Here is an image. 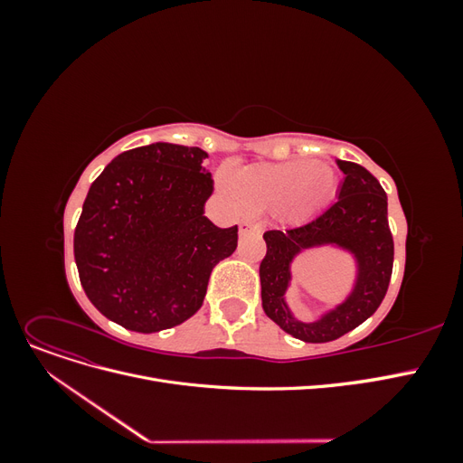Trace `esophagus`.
<instances>
[{
	"label": "esophagus",
	"mask_w": 463,
	"mask_h": 463,
	"mask_svg": "<svg viewBox=\"0 0 463 463\" xmlns=\"http://www.w3.org/2000/svg\"><path fill=\"white\" fill-rule=\"evenodd\" d=\"M250 232H260V226L255 222H250V220H243L240 223V235H245V233H250Z\"/></svg>",
	"instance_id": "obj_1"
}]
</instances>
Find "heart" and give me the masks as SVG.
<instances>
[{
    "label": "heart",
    "instance_id": "heart-1",
    "mask_svg": "<svg viewBox=\"0 0 463 463\" xmlns=\"http://www.w3.org/2000/svg\"><path fill=\"white\" fill-rule=\"evenodd\" d=\"M220 187L237 206L276 208L286 222H303L328 204L338 175L325 162L257 164L220 174Z\"/></svg>",
    "mask_w": 463,
    "mask_h": 463
}]
</instances>
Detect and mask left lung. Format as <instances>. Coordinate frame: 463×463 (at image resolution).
<instances>
[{
  "instance_id": "1",
  "label": "left lung",
  "mask_w": 463,
  "mask_h": 463,
  "mask_svg": "<svg viewBox=\"0 0 463 463\" xmlns=\"http://www.w3.org/2000/svg\"><path fill=\"white\" fill-rule=\"evenodd\" d=\"M344 181L325 213L291 230H270L262 237L266 257L260 262L262 309L289 335L325 344L357 328L383 303L394 264V240L388 228L386 193L365 167L335 160ZM332 246L354 259L356 278L346 299L313 321L295 317L287 303L290 264L307 250Z\"/></svg>"
}]
</instances>
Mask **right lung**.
I'll list each match as a JSON object with an SVG mask.
<instances>
[{
  "instance_id": "1",
  "label": "right lung",
  "mask_w": 463,
  "mask_h": 463,
  "mask_svg": "<svg viewBox=\"0 0 463 463\" xmlns=\"http://www.w3.org/2000/svg\"><path fill=\"white\" fill-rule=\"evenodd\" d=\"M197 146L152 143L96 177L75 228V262L90 303L135 332H158L201 309L210 272L237 247V226L204 216L214 181Z\"/></svg>"
}]
</instances>
